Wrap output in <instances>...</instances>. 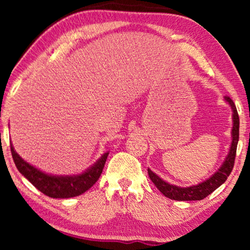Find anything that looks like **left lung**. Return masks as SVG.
Here are the masks:
<instances>
[{
  "instance_id": "obj_1",
  "label": "left lung",
  "mask_w": 250,
  "mask_h": 250,
  "mask_svg": "<svg viewBox=\"0 0 250 250\" xmlns=\"http://www.w3.org/2000/svg\"><path fill=\"white\" fill-rule=\"evenodd\" d=\"M224 100L227 104L230 105L232 109V129H231V145L230 149L227 157H225L224 162L222 163L216 172L213 175L208 177L207 180L203 181V182L196 184V186L190 187H177L174 184H170L159 177L156 173H153L151 169L148 168V174L150 180L152 181L153 184L158 188V190L162 192L164 196L169 198L173 200L179 201H190V200H201L204 198L221 187L225 181H227L228 176L230 175L234 165V158L235 152H237V146L239 141V116L237 108L229 97H225Z\"/></svg>"
}]
</instances>
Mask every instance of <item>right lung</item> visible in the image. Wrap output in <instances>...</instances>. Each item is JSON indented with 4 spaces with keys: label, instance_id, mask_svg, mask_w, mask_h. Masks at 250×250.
Masks as SVG:
<instances>
[{
    "label": "right lung",
    "instance_id": "right-lung-1",
    "mask_svg": "<svg viewBox=\"0 0 250 250\" xmlns=\"http://www.w3.org/2000/svg\"><path fill=\"white\" fill-rule=\"evenodd\" d=\"M13 162L17 168L37 190L51 198H73L87 191L100 177L109 152H104L93 165L80 174L53 175L43 172L20 157L10 142Z\"/></svg>",
    "mask_w": 250,
    "mask_h": 250
}]
</instances>
